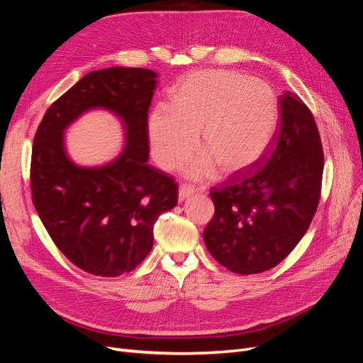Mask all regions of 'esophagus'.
<instances>
[{
  "label": "esophagus",
  "mask_w": 363,
  "mask_h": 363,
  "mask_svg": "<svg viewBox=\"0 0 363 363\" xmlns=\"http://www.w3.org/2000/svg\"><path fill=\"white\" fill-rule=\"evenodd\" d=\"M195 194V188L194 186H191V184H180V188H179V200L180 201H184V200H188V199H191V196Z\"/></svg>",
  "instance_id": "obj_1"
}]
</instances>
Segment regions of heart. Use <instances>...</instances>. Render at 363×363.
Instances as JSON below:
<instances>
[{"instance_id":"b5f03b06","label":"heart","mask_w":363,"mask_h":363,"mask_svg":"<svg viewBox=\"0 0 363 363\" xmlns=\"http://www.w3.org/2000/svg\"><path fill=\"white\" fill-rule=\"evenodd\" d=\"M280 125V106L272 87L233 71L189 75L171 95L168 107L148 118L151 155L171 171L191 155L199 131L203 151L186 164V175L203 179L219 164L233 174L251 168L271 148Z\"/></svg>"}]
</instances>
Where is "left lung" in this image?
Returning <instances> with one entry per match:
<instances>
[{"mask_svg": "<svg viewBox=\"0 0 363 363\" xmlns=\"http://www.w3.org/2000/svg\"><path fill=\"white\" fill-rule=\"evenodd\" d=\"M279 104L277 136L257 167L211 192L215 215L204 228V244L218 263L244 276L279 265L307 232L320 203L324 155L313 115L292 92Z\"/></svg>", "mask_w": 363, "mask_h": 363, "instance_id": "1", "label": "left lung"}]
</instances>
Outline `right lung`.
I'll use <instances>...</instances> for the list:
<instances>
[{
	"instance_id": "1",
	"label": "right lung",
	"mask_w": 363,
	"mask_h": 363,
	"mask_svg": "<svg viewBox=\"0 0 363 363\" xmlns=\"http://www.w3.org/2000/svg\"><path fill=\"white\" fill-rule=\"evenodd\" d=\"M156 79L144 68L92 71L50 106L33 140V204L57 248L94 276L133 271L152 248L157 218L177 206L179 184L147 163ZM94 108L121 119L126 144L116 160L89 169L66 155L64 130Z\"/></svg>"
}]
</instances>
